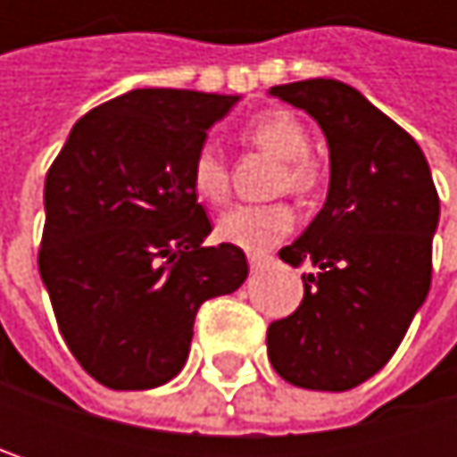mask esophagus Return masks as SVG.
<instances>
[{
  "mask_svg": "<svg viewBox=\"0 0 457 457\" xmlns=\"http://www.w3.org/2000/svg\"><path fill=\"white\" fill-rule=\"evenodd\" d=\"M272 262V256L270 253H264V251H253V253H248V264H251V270H262L264 264H270Z\"/></svg>",
  "mask_w": 457,
  "mask_h": 457,
  "instance_id": "34e87169",
  "label": "esophagus"
}]
</instances>
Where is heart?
<instances>
[{
  "instance_id": "obj_1",
  "label": "heart",
  "mask_w": 457,
  "mask_h": 457,
  "mask_svg": "<svg viewBox=\"0 0 457 457\" xmlns=\"http://www.w3.org/2000/svg\"><path fill=\"white\" fill-rule=\"evenodd\" d=\"M243 142L280 158V171L275 190L288 193H312L320 182L318 161L310 155V135L304 124L286 111H267L253 116L243 129ZM190 185L195 195L206 204H222L229 193L228 161L212 147L204 145L190 163ZM294 209L283 201L262 206H235L217 222V235L229 245L245 251H267L280 243L294 229Z\"/></svg>"
}]
</instances>
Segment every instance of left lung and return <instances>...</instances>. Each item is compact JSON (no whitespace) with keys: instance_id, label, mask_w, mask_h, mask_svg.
Here are the masks:
<instances>
[{"instance_id":"1","label":"left lung","mask_w":457,"mask_h":457,"mask_svg":"<svg viewBox=\"0 0 457 457\" xmlns=\"http://www.w3.org/2000/svg\"><path fill=\"white\" fill-rule=\"evenodd\" d=\"M307 111L330 153L328 198L280 259L312 264L294 315L267 328L280 378L346 392L376 376L405 338L431 286L439 195L418 142L336 79L270 89Z\"/></svg>"}]
</instances>
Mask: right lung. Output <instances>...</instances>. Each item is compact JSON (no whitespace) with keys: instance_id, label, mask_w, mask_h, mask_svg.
Instances as JSON below:
<instances>
[{"instance_id":"obj_1","label":"right lung","mask_w":457,"mask_h":457,"mask_svg":"<svg viewBox=\"0 0 457 457\" xmlns=\"http://www.w3.org/2000/svg\"><path fill=\"white\" fill-rule=\"evenodd\" d=\"M237 95L132 89L81 116L45 182L39 272L79 365L119 392L171 381L206 299L248 278L190 185L206 132Z\"/></svg>"}]
</instances>
